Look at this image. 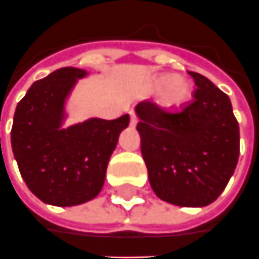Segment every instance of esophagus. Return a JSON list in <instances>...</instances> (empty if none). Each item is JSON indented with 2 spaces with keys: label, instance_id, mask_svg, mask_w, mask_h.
<instances>
[{
  "label": "esophagus",
  "instance_id": "1",
  "mask_svg": "<svg viewBox=\"0 0 259 259\" xmlns=\"http://www.w3.org/2000/svg\"><path fill=\"white\" fill-rule=\"evenodd\" d=\"M130 118H131V125H133V126L137 125V122H138V118H137L135 112L130 111Z\"/></svg>",
  "mask_w": 259,
  "mask_h": 259
}]
</instances>
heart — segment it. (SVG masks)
<instances>
[{
	"instance_id": "heart-1",
	"label": "heart",
	"mask_w": 259,
	"mask_h": 259,
	"mask_svg": "<svg viewBox=\"0 0 259 259\" xmlns=\"http://www.w3.org/2000/svg\"><path fill=\"white\" fill-rule=\"evenodd\" d=\"M152 92H159L158 103L165 110H175L179 108L192 97V84L186 77L182 76H169L160 74L153 78L151 83Z\"/></svg>"
}]
</instances>
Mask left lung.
Returning a JSON list of instances; mask_svg holds the SVG:
<instances>
[{
  "label": "left lung",
  "instance_id": "1",
  "mask_svg": "<svg viewBox=\"0 0 259 259\" xmlns=\"http://www.w3.org/2000/svg\"><path fill=\"white\" fill-rule=\"evenodd\" d=\"M189 74L196 84L193 103L174 114L141 103L137 130L155 194L175 206L204 207L234 174L240 128L227 94L199 73Z\"/></svg>",
  "mask_w": 259,
  "mask_h": 259
}]
</instances>
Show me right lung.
Masks as SVG:
<instances>
[{
	"label": "right lung",
	"instance_id": "obj_1",
	"mask_svg": "<svg viewBox=\"0 0 259 259\" xmlns=\"http://www.w3.org/2000/svg\"><path fill=\"white\" fill-rule=\"evenodd\" d=\"M87 70L62 67L31 85L18 103L11 145L28 189L46 204L69 207L101 192L107 165L130 115L65 126L67 101Z\"/></svg>",
	"mask_w": 259,
	"mask_h": 259
}]
</instances>
